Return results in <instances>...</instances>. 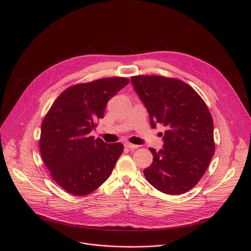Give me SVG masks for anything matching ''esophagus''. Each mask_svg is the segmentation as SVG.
Returning a JSON list of instances; mask_svg holds the SVG:
<instances>
[{"mask_svg": "<svg viewBox=\"0 0 251 251\" xmlns=\"http://www.w3.org/2000/svg\"><path fill=\"white\" fill-rule=\"evenodd\" d=\"M125 146H126V148H129V149H136V148H138V147H139L138 145H135V144H132V143H129V142L126 143V144H125Z\"/></svg>", "mask_w": 251, "mask_h": 251, "instance_id": "esophagus-1", "label": "esophagus"}]
</instances>
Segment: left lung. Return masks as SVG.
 Here are the masks:
<instances>
[{
    "label": "left lung",
    "instance_id": "left-lung-1",
    "mask_svg": "<svg viewBox=\"0 0 251 251\" xmlns=\"http://www.w3.org/2000/svg\"><path fill=\"white\" fill-rule=\"evenodd\" d=\"M147 108L152 127L163 125L164 146L144 170L148 182L163 193L182 194L194 187L215 152L214 125L209 109L187 83L161 75L131 76Z\"/></svg>",
    "mask_w": 251,
    "mask_h": 251
}]
</instances>
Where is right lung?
Listing matches in <instances>:
<instances>
[{"label":"right lung","instance_id":"obj_1","mask_svg":"<svg viewBox=\"0 0 251 251\" xmlns=\"http://www.w3.org/2000/svg\"><path fill=\"white\" fill-rule=\"evenodd\" d=\"M128 83L126 77L117 76L75 84L44 117L40 153L53 179L67 192L87 195L110 176L124 145L105 143L89 133L103 119L108 101Z\"/></svg>","mask_w":251,"mask_h":251}]
</instances>
